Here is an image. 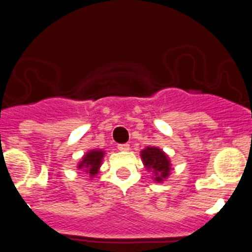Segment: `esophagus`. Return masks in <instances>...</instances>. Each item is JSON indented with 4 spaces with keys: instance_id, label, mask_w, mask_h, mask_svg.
<instances>
[{
    "instance_id": "34e87169",
    "label": "esophagus",
    "mask_w": 252,
    "mask_h": 252,
    "mask_svg": "<svg viewBox=\"0 0 252 252\" xmlns=\"http://www.w3.org/2000/svg\"><path fill=\"white\" fill-rule=\"evenodd\" d=\"M117 148H119L120 151H127V150H130V145H128V144H120V145L117 146Z\"/></svg>"
}]
</instances>
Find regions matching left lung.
Masks as SVG:
<instances>
[{
  "label": "left lung",
  "instance_id": "left-lung-1",
  "mask_svg": "<svg viewBox=\"0 0 252 252\" xmlns=\"http://www.w3.org/2000/svg\"><path fill=\"white\" fill-rule=\"evenodd\" d=\"M141 158L144 160L146 168H153L155 171V180L161 182L164 178L169 175L170 170V162L168 157L158 148H146L141 151Z\"/></svg>",
  "mask_w": 252,
  "mask_h": 252
}]
</instances>
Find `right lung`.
I'll use <instances>...</instances> for the list:
<instances>
[{"label":"right lung","instance_id":"add662e5","mask_svg":"<svg viewBox=\"0 0 252 252\" xmlns=\"http://www.w3.org/2000/svg\"><path fill=\"white\" fill-rule=\"evenodd\" d=\"M102 158H103V151L93 150L87 154L83 158L82 162L78 165V168L87 169V173H90L91 177L98 173L99 165H101Z\"/></svg>","mask_w":252,"mask_h":252}]
</instances>
